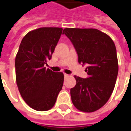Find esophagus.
Returning a JSON list of instances; mask_svg holds the SVG:
<instances>
[{
    "mask_svg": "<svg viewBox=\"0 0 131 131\" xmlns=\"http://www.w3.org/2000/svg\"><path fill=\"white\" fill-rule=\"evenodd\" d=\"M64 77H69V74H64Z\"/></svg>",
    "mask_w": 131,
    "mask_h": 131,
    "instance_id": "obj_1",
    "label": "esophagus"
}]
</instances>
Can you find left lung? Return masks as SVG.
<instances>
[{"mask_svg":"<svg viewBox=\"0 0 131 131\" xmlns=\"http://www.w3.org/2000/svg\"><path fill=\"white\" fill-rule=\"evenodd\" d=\"M74 47L80 64H87L89 77L74 76L77 84L70 89L72 101L78 110L91 113L104 106L115 87L118 64L116 49L108 35L94 28H64Z\"/></svg>","mask_w":131,"mask_h":131,"instance_id":"1","label":"left lung"}]
</instances>
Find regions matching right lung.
<instances>
[{
    "mask_svg": "<svg viewBox=\"0 0 131 131\" xmlns=\"http://www.w3.org/2000/svg\"><path fill=\"white\" fill-rule=\"evenodd\" d=\"M61 27H40L25 35L15 57L18 90L25 103L35 110L45 111L55 104L64 82L62 72L44 65L50 60L62 32Z\"/></svg>",
    "mask_w": 131,
    "mask_h": 131,
    "instance_id": "obj_1",
    "label": "right lung"
}]
</instances>
